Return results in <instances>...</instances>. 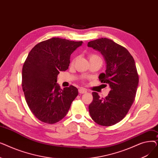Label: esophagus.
Wrapping results in <instances>:
<instances>
[{
    "instance_id": "esophagus-1",
    "label": "esophagus",
    "mask_w": 158,
    "mask_h": 158,
    "mask_svg": "<svg viewBox=\"0 0 158 158\" xmlns=\"http://www.w3.org/2000/svg\"><path fill=\"white\" fill-rule=\"evenodd\" d=\"M86 92H87V91H86L85 89H84V88H80V89H79V93L80 94H86Z\"/></svg>"
}]
</instances>
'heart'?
<instances>
[{"mask_svg": "<svg viewBox=\"0 0 158 158\" xmlns=\"http://www.w3.org/2000/svg\"><path fill=\"white\" fill-rule=\"evenodd\" d=\"M89 60H93V59H98V60H101V57H99L98 56L96 55V54H92V55H90V56H89Z\"/></svg>", "mask_w": 158, "mask_h": 158, "instance_id": "obj_1", "label": "heart"}]
</instances>
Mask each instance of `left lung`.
<instances>
[{"label": "left lung", "instance_id": "1", "mask_svg": "<svg viewBox=\"0 0 158 158\" xmlns=\"http://www.w3.org/2000/svg\"><path fill=\"white\" fill-rule=\"evenodd\" d=\"M89 47L100 52L106 63V72L99 75V80L110 86V93L100 98L93 92V101L89 105L92 120L103 126H111L121 121L134 102L139 77L133 57L127 50L110 39L91 41Z\"/></svg>", "mask_w": 158, "mask_h": 158}]
</instances>
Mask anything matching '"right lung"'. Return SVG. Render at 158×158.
I'll return each mask as SVG.
<instances>
[{
  "label": "right lung",
  "instance_id": "1",
  "mask_svg": "<svg viewBox=\"0 0 158 158\" xmlns=\"http://www.w3.org/2000/svg\"><path fill=\"white\" fill-rule=\"evenodd\" d=\"M82 41L52 38L32 48L22 68V86L31 112L40 121L52 124L62 120L78 95L73 86L60 88L57 75L69 68L72 52Z\"/></svg>",
  "mask_w": 158,
  "mask_h": 158
}]
</instances>
